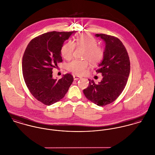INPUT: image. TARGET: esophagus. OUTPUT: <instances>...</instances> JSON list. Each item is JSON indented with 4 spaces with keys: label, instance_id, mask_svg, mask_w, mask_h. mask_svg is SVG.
<instances>
[{
    "label": "esophagus",
    "instance_id": "obj_1",
    "mask_svg": "<svg viewBox=\"0 0 155 155\" xmlns=\"http://www.w3.org/2000/svg\"><path fill=\"white\" fill-rule=\"evenodd\" d=\"M73 78H74V80L76 81V80H78L79 79H81V78L78 76H76V75H73Z\"/></svg>",
    "mask_w": 155,
    "mask_h": 155
}]
</instances>
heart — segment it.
Segmentation results:
<instances>
[{
    "instance_id": "b5f03b06",
    "label": "heart",
    "mask_w": 155,
    "mask_h": 155,
    "mask_svg": "<svg viewBox=\"0 0 155 155\" xmlns=\"http://www.w3.org/2000/svg\"><path fill=\"white\" fill-rule=\"evenodd\" d=\"M76 45L85 49L84 55L85 59L89 60L92 65H97L100 63L104 56V49L98 45L97 40L88 34H82L77 36ZM75 48V44L72 41H68L63 45L61 49V54L66 60H70ZM89 61L87 60H74L69 63L67 65V70L77 75L84 74L87 68H88Z\"/></svg>"
}]
</instances>
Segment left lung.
Here are the masks:
<instances>
[{
  "label": "left lung",
  "mask_w": 155,
  "mask_h": 155,
  "mask_svg": "<svg viewBox=\"0 0 155 155\" xmlns=\"http://www.w3.org/2000/svg\"><path fill=\"white\" fill-rule=\"evenodd\" d=\"M95 36L106 44L104 58L96 70L102 74L103 79L98 84L88 79V87L84 93L89 100L103 106L113 102L124 91L130 75V61L125 47L118 38L105 34Z\"/></svg>",
  "instance_id": "left-lung-1"
}]
</instances>
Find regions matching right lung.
I'll list each match as a JSON object with an SVG mask.
<instances>
[{"label":"right lung","instance_id":"add662e5","mask_svg":"<svg viewBox=\"0 0 155 155\" xmlns=\"http://www.w3.org/2000/svg\"><path fill=\"white\" fill-rule=\"evenodd\" d=\"M74 31L45 33L33 39L22 57L25 83L33 96L47 106L53 104L66 95L73 81L70 73L58 81L52 78V69L63 61L61 49Z\"/></svg>","mask_w":155,"mask_h":155}]
</instances>
